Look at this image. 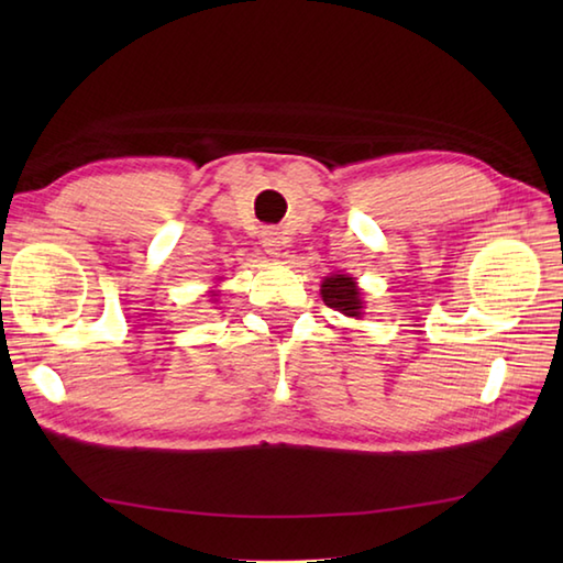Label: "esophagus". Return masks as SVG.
<instances>
[{"label":"esophagus","mask_w":563,"mask_h":563,"mask_svg":"<svg viewBox=\"0 0 563 563\" xmlns=\"http://www.w3.org/2000/svg\"><path fill=\"white\" fill-rule=\"evenodd\" d=\"M261 244H263V249H266V254L280 256V251L285 246V236H283L280 230L268 227V230H263V234H261Z\"/></svg>","instance_id":"34e87169"}]
</instances>
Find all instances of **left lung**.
<instances>
[{"label":"left lung","instance_id":"1","mask_svg":"<svg viewBox=\"0 0 563 563\" xmlns=\"http://www.w3.org/2000/svg\"><path fill=\"white\" fill-rule=\"evenodd\" d=\"M321 300H324L331 309H339L345 317H363V300L357 283L345 273H333L321 283Z\"/></svg>","mask_w":563,"mask_h":563}]
</instances>
